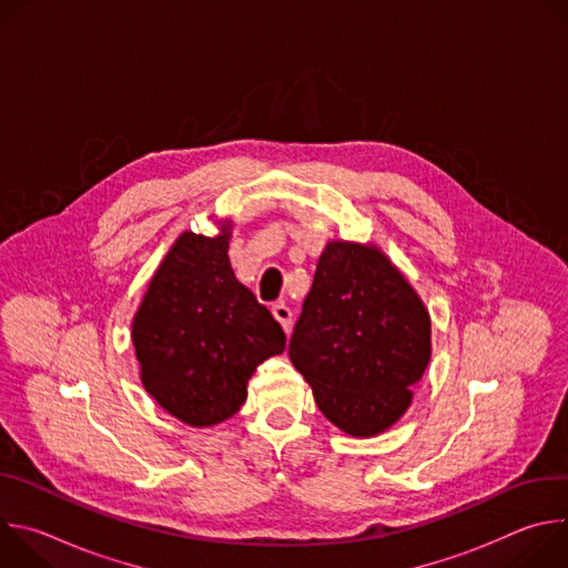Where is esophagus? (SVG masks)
Instances as JSON below:
<instances>
[{
	"label": "esophagus",
	"instance_id": "obj_1",
	"mask_svg": "<svg viewBox=\"0 0 568 568\" xmlns=\"http://www.w3.org/2000/svg\"><path fill=\"white\" fill-rule=\"evenodd\" d=\"M272 314H274V318L281 323V328H283L285 333L292 331V310H290L285 303L274 305V307H272Z\"/></svg>",
	"mask_w": 568,
	"mask_h": 568
}]
</instances>
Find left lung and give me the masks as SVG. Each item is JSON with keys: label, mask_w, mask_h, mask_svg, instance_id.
<instances>
[{"label": "left lung", "mask_w": 568, "mask_h": 568, "mask_svg": "<svg viewBox=\"0 0 568 568\" xmlns=\"http://www.w3.org/2000/svg\"><path fill=\"white\" fill-rule=\"evenodd\" d=\"M321 414L353 438L390 429L432 359V316L373 242L331 240L290 339Z\"/></svg>", "instance_id": "8db88e82"}]
</instances>
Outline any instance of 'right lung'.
<instances>
[{
  "instance_id": "add662e5",
  "label": "right lung",
  "mask_w": 568,
  "mask_h": 568,
  "mask_svg": "<svg viewBox=\"0 0 568 568\" xmlns=\"http://www.w3.org/2000/svg\"><path fill=\"white\" fill-rule=\"evenodd\" d=\"M217 224L173 242L132 318L143 388L197 429L237 414L256 366L285 351L278 321L233 274L231 220Z\"/></svg>"
}]
</instances>
